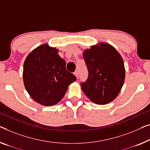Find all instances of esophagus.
Wrapping results in <instances>:
<instances>
[{"instance_id": "34e87169", "label": "esophagus", "mask_w": 150, "mask_h": 150, "mask_svg": "<svg viewBox=\"0 0 150 150\" xmlns=\"http://www.w3.org/2000/svg\"><path fill=\"white\" fill-rule=\"evenodd\" d=\"M74 75H75V77L78 78V76H79V72H78V71H75L74 72Z\"/></svg>"}]
</instances>
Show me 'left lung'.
<instances>
[{"label": "left lung", "mask_w": 150, "mask_h": 150, "mask_svg": "<svg viewBox=\"0 0 150 150\" xmlns=\"http://www.w3.org/2000/svg\"><path fill=\"white\" fill-rule=\"evenodd\" d=\"M83 56L89 72L87 81L81 83L83 91L93 103H110L120 93L125 81L121 56L105 42L91 46L84 50Z\"/></svg>", "instance_id": "1"}]
</instances>
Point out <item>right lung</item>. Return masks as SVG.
I'll use <instances>...</instances> for the list:
<instances>
[{"mask_svg":"<svg viewBox=\"0 0 150 150\" xmlns=\"http://www.w3.org/2000/svg\"><path fill=\"white\" fill-rule=\"evenodd\" d=\"M59 50L42 44L31 52L23 64V79L30 97L43 106H53L61 101L68 86L76 80L67 71L66 62Z\"/></svg>","mask_w":150,"mask_h":150,"instance_id":"obj_1","label":"right lung"}]
</instances>
